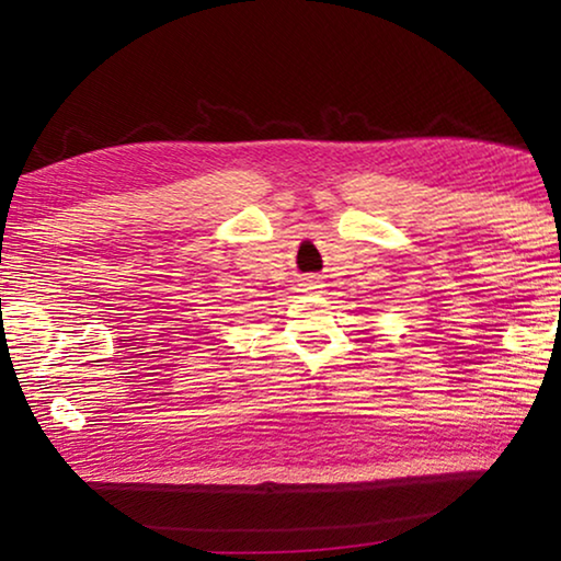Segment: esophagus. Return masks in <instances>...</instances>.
<instances>
[{
    "label": "esophagus",
    "instance_id": "esophagus-1",
    "mask_svg": "<svg viewBox=\"0 0 561 561\" xmlns=\"http://www.w3.org/2000/svg\"><path fill=\"white\" fill-rule=\"evenodd\" d=\"M301 287H304V291H314V289L321 287V284H319L317 277H307V279L301 282Z\"/></svg>",
    "mask_w": 561,
    "mask_h": 561
}]
</instances>
